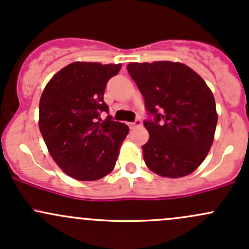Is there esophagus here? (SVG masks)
I'll list each match as a JSON object with an SVG mask.
<instances>
[{
  "label": "esophagus",
  "mask_w": 249,
  "mask_h": 249,
  "mask_svg": "<svg viewBox=\"0 0 249 249\" xmlns=\"http://www.w3.org/2000/svg\"><path fill=\"white\" fill-rule=\"evenodd\" d=\"M130 127H131V129H135V127H139V126H141V125H142V122H141L140 119H137V120H135L134 123H130Z\"/></svg>",
  "instance_id": "34e87169"
}]
</instances>
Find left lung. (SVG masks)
Here are the masks:
<instances>
[{
    "label": "left lung",
    "instance_id": "8db88e82",
    "mask_svg": "<svg viewBox=\"0 0 249 249\" xmlns=\"http://www.w3.org/2000/svg\"><path fill=\"white\" fill-rule=\"evenodd\" d=\"M127 71L154 117L144 122L149 140L142 150L148 169L167 178L194 172L214 140L218 114L211 89L182 62H130Z\"/></svg>",
    "mask_w": 249,
    "mask_h": 249
}]
</instances>
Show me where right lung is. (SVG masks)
<instances>
[{
	"label": "right lung",
	"instance_id": "obj_1",
	"mask_svg": "<svg viewBox=\"0 0 249 249\" xmlns=\"http://www.w3.org/2000/svg\"><path fill=\"white\" fill-rule=\"evenodd\" d=\"M122 64L72 62L48 82L39 100L38 126L57 166L78 180H97L112 172L129 126L114 122L104 101L110 77Z\"/></svg>",
	"mask_w": 249,
	"mask_h": 249
}]
</instances>
